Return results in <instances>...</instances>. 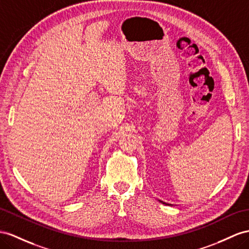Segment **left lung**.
Instances as JSON below:
<instances>
[{"mask_svg": "<svg viewBox=\"0 0 249 249\" xmlns=\"http://www.w3.org/2000/svg\"><path fill=\"white\" fill-rule=\"evenodd\" d=\"M159 201H160V200H159ZM162 204H165V205H171V204H167V203H165V202H163V201H160Z\"/></svg>", "mask_w": 249, "mask_h": 249, "instance_id": "left-lung-1", "label": "left lung"}]
</instances>
